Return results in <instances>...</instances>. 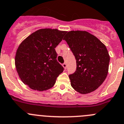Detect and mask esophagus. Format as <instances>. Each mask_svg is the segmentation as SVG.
I'll return each instance as SVG.
<instances>
[{
    "instance_id": "obj_1",
    "label": "esophagus",
    "mask_w": 124,
    "mask_h": 124,
    "mask_svg": "<svg viewBox=\"0 0 124 124\" xmlns=\"http://www.w3.org/2000/svg\"><path fill=\"white\" fill-rule=\"evenodd\" d=\"M62 66H63V67L64 68V69H67V63H63V64H62Z\"/></svg>"
}]
</instances>
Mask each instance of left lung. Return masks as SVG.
Segmentation results:
<instances>
[{
    "mask_svg": "<svg viewBox=\"0 0 124 124\" xmlns=\"http://www.w3.org/2000/svg\"><path fill=\"white\" fill-rule=\"evenodd\" d=\"M63 40L76 61V70L69 75L73 88L81 94L95 91L106 79L109 55L105 45L86 31L68 32Z\"/></svg>",
    "mask_w": 124,
    "mask_h": 124,
    "instance_id": "obj_1",
    "label": "left lung"
}]
</instances>
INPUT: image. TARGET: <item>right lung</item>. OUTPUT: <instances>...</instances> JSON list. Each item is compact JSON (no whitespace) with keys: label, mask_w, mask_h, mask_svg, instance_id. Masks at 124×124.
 Instances as JSON below:
<instances>
[{"label":"right lung","mask_w":124,"mask_h":124,"mask_svg":"<svg viewBox=\"0 0 124 124\" xmlns=\"http://www.w3.org/2000/svg\"><path fill=\"white\" fill-rule=\"evenodd\" d=\"M66 31L41 29L24 39L15 55L19 78L33 90L44 91L53 87L63 68L57 61L55 48Z\"/></svg>","instance_id":"1"}]
</instances>
